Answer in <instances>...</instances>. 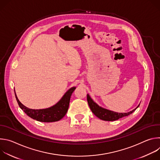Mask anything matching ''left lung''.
Here are the masks:
<instances>
[{"label": "left lung", "mask_w": 160, "mask_h": 160, "mask_svg": "<svg viewBox=\"0 0 160 160\" xmlns=\"http://www.w3.org/2000/svg\"><path fill=\"white\" fill-rule=\"evenodd\" d=\"M75 89V87L71 88L70 90L67 91L66 94L62 98V99L56 104L51 108L43 109H31L27 108L23 104H22L18 100L15 93V90L14 93L19 106L24 111V112L28 116L39 122H52L59 121L65 115L64 109V105L66 106L67 103H70L71 96ZM96 105L97 107L94 106V108H93L92 107V111L97 117L100 118V111L101 109L97 104Z\"/></svg>", "instance_id": "8db88e82"}]
</instances>
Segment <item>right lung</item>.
<instances>
[{"label":"right lung","mask_w":160,"mask_h":160,"mask_svg":"<svg viewBox=\"0 0 160 160\" xmlns=\"http://www.w3.org/2000/svg\"><path fill=\"white\" fill-rule=\"evenodd\" d=\"M99 108L101 109L100 111V119L104 121L117 120L119 118L129 115L130 114L132 113L134 111V110H135V109L132 110V111H130L128 112H113L106 109H103L101 107H99Z\"/></svg>","instance_id":"add662e5"}]
</instances>
